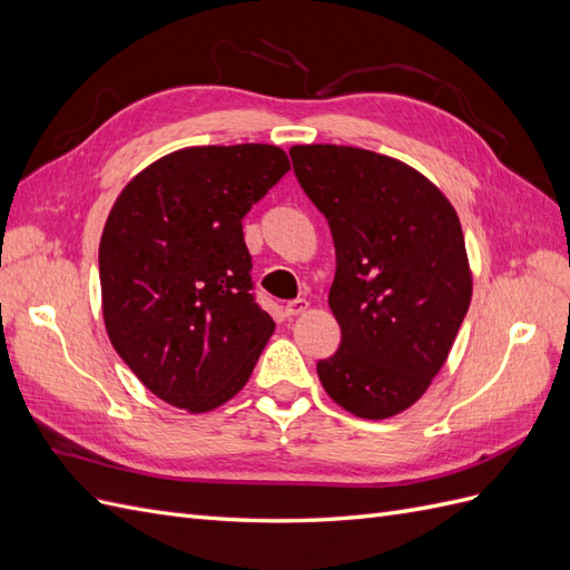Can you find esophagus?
<instances>
[{
    "instance_id": "esophagus-1",
    "label": "esophagus",
    "mask_w": 570,
    "mask_h": 570,
    "mask_svg": "<svg viewBox=\"0 0 570 570\" xmlns=\"http://www.w3.org/2000/svg\"><path fill=\"white\" fill-rule=\"evenodd\" d=\"M308 308V302L306 299H292L285 304V314L287 316H299L302 312H306Z\"/></svg>"
}]
</instances>
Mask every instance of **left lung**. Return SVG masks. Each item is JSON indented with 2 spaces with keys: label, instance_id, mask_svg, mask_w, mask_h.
Masks as SVG:
<instances>
[{
  "label": "left lung",
  "instance_id": "8db88e82",
  "mask_svg": "<svg viewBox=\"0 0 570 570\" xmlns=\"http://www.w3.org/2000/svg\"><path fill=\"white\" fill-rule=\"evenodd\" d=\"M289 157L337 256L327 304L342 342L316 364L318 377L354 416L390 419L421 400L469 312L459 216L416 168L385 154L297 145Z\"/></svg>",
  "mask_w": 570,
  "mask_h": 570
}]
</instances>
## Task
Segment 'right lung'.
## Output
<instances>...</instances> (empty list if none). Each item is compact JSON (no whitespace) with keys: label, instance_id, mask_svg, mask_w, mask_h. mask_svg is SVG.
I'll list each match as a JSON object with an SVG mask.
<instances>
[{"label":"right lung","instance_id":"obj_1","mask_svg":"<svg viewBox=\"0 0 570 570\" xmlns=\"http://www.w3.org/2000/svg\"><path fill=\"white\" fill-rule=\"evenodd\" d=\"M289 170L273 145L185 147L118 195L99 243L101 308L118 356L193 413L245 387L273 335L254 299L243 218Z\"/></svg>","mask_w":570,"mask_h":570}]
</instances>
